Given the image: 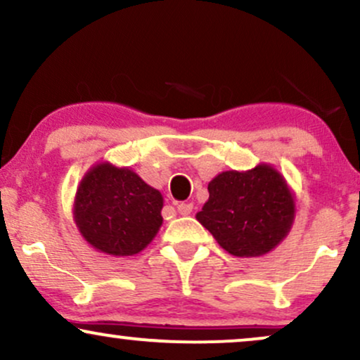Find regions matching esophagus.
<instances>
[{
	"instance_id": "1",
	"label": "esophagus",
	"mask_w": 360,
	"mask_h": 360,
	"mask_svg": "<svg viewBox=\"0 0 360 360\" xmlns=\"http://www.w3.org/2000/svg\"><path fill=\"white\" fill-rule=\"evenodd\" d=\"M177 212H179L181 216H188V214L193 212V204L191 202L177 204Z\"/></svg>"
}]
</instances>
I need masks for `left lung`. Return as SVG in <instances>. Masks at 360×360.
<instances>
[{
  "instance_id": "8db88e82",
  "label": "left lung",
  "mask_w": 360,
  "mask_h": 360,
  "mask_svg": "<svg viewBox=\"0 0 360 360\" xmlns=\"http://www.w3.org/2000/svg\"><path fill=\"white\" fill-rule=\"evenodd\" d=\"M209 199L195 219L224 251L259 257L276 249L295 217V194L274 166L224 171L207 184Z\"/></svg>"
}]
</instances>
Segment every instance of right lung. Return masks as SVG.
I'll use <instances>...</instances> for the list:
<instances>
[{"instance_id":"add662e5","label":"right lung","mask_w":360,"mask_h":360,"mask_svg":"<svg viewBox=\"0 0 360 360\" xmlns=\"http://www.w3.org/2000/svg\"><path fill=\"white\" fill-rule=\"evenodd\" d=\"M162 194L129 167L104 161L86 172L76 189L72 219L86 243L109 256H134L162 224Z\"/></svg>"}]
</instances>
